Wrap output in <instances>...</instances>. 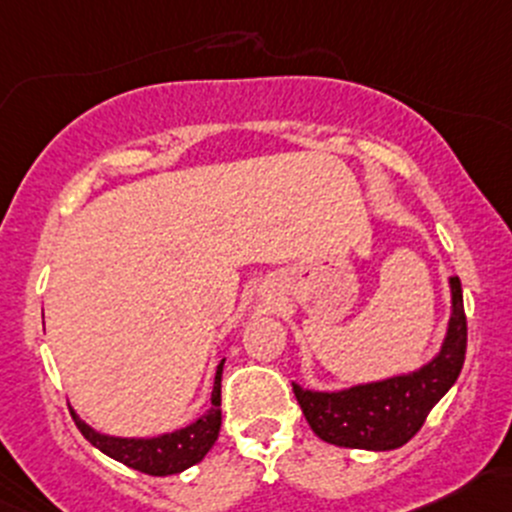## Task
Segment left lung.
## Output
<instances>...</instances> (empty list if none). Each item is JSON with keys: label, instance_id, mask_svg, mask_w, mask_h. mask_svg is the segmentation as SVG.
<instances>
[{"label": "left lung", "instance_id": "1", "mask_svg": "<svg viewBox=\"0 0 512 512\" xmlns=\"http://www.w3.org/2000/svg\"><path fill=\"white\" fill-rule=\"evenodd\" d=\"M452 316L440 352L411 374L391 376L342 391H311L294 386L308 425L320 440L350 449L403 447L423 428L428 413L452 389L466 355V316L459 277L449 279Z\"/></svg>", "mask_w": 512, "mask_h": 512}]
</instances>
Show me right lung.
<instances>
[{
  "label": "right lung",
  "mask_w": 512,
  "mask_h": 512,
  "mask_svg": "<svg viewBox=\"0 0 512 512\" xmlns=\"http://www.w3.org/2000/svg\"><path fill=\"white\" fill-rule=\"evenodd\" d=\"M223 362L216 367V379H213L211 391V408L194 420L187 428H179L174 432H165L157 437H111L101 435L70 408L72 420H75L77 430L92 442L94 447L101 449L106 457L116 459V462L131 466V469L143 471L150 476H172L179 471L189 469V466L199 464L206 457V452L218 440V430H221V374Z\"/></svg>",
  "instance_id": "obj_1"
}]
</instances>
